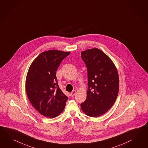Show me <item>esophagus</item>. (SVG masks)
<instances>
[{"label": "esophagus", "instance_id": "esophagus-1", "mask_svg": "<svg viewBox=\"0 0 148 148\" xmlns=\"http://www.w3.org/2000/svg\"><path fill=\"white\" fill-rule=\"evenodd\" d=\"M76 94V91L75 90H73L72 92H71V96H72V97H73Z\"/></svg>", "mask_w": 148, "mask_h": 148}]
</instances>
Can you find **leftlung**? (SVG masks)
<instances>
[{
	"instance_id": "8db88e82",
	"label": "left lung",
	"mask_w": 148,
	"mask_h": 148,
	"mask_svg": "<svg viewBox=\"0 0 148 148\" xmlns=\"http://www.w3.org/2000/svg\"><path fill=\"white\" fill-rule=\"evenodd\" d=\"M88 72L87 99L81 108L87 115L98 117L115 103L119 92L117 69L111 59L102 51L91 49L81 52Z\"/></svg>"
}]
</instances>
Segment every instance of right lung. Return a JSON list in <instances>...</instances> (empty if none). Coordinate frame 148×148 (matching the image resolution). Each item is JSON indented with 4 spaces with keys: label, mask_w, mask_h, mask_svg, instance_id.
Masks as SVG:
<instances>
[{
    "label": "right lung",
    "mask_w": 148,
    "mask_h": 148,
    "mask_svg": "<svg viewBox=\"0 0 148 148\" xmlns=\"http://www.w3.org/2000/svg\"><path fill=\"white\" fill-rule=\"evenodd\" d=\"M70 52L45 51L33 61L25 81V90L33 107L46 117L53 118L63 111L68 97L58 86L56 71Z\"/></svg>",
    "instance_id": "obj_1"
}]
</instances>
